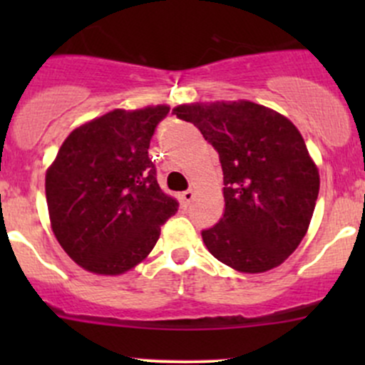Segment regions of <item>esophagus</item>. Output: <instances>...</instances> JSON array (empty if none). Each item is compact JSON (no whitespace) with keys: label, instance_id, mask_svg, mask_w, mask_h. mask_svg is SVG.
Instances as JSON below:
<instances>
[{"label":"esophagus","instance_id":"1","mask_svg":"<svg viewBox=\"0 0 365 365\" xmlns=\"http://www.w3.org/2000/svg\"><path fill=\"white\" fill-rule=\"evenodd\" d=\"M192 199H194V192L192 190H185L180 194V202H182L183 206H188V204L192 202Z\"/></svg>","mask_w":365,"mask_h":365}]
</instances>
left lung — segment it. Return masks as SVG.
<instances>
[{
	"label": "left lung",
	"instance_id": "8db88e82",
	"mask_svg": "<svg viewBox=\"0 0 365 365\" xmlns=\"http://www.w3.org/2000/svg\"><path fill=\"white\" fill-rule=\"evenodd\" d=\"M194 123L223 170L225 215L202 240L217 261L242 273L279 266L307 232L319 173L290 120L250 101L175 108Z\"/></svg>",
	"mask_w": 365,
	"mask_h": 365
}]
</instances>
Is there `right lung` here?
<instances>
[{
  "instance_id": "1",
  "label": "right lung",
  "mask_w": 365,
  "mask_h": 365,
  "mask_svg": "<svg viewBox=\"0 0 365 365\" xmlns=\"http://www.w3.org/2000/svg\"><path fill=\"white\" fill-rule=\"evenodd\" d=\"M168 106L115 110L75 128L46 173L53 232L78 266L98 274L132 269L178 211L149 159Z\"/></svg>"
}]
</instances>
